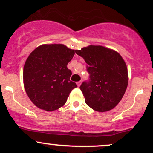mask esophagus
Instances as JSON below:
<instances>
[{
	"instance_id": "obj_1",
	"label": "esophagus",
	"mask_w": 153,
	"mask_h": 153,
	"mask_svg": "<svg viewBox=\"0 0 153 153\" xmlns=\"http://www.w3.org/2000/svg\"><path fill=\"white\" fill-rule=\"evenodd\" d=\"M80 84H81V81H78V82H77V85H78V87L80 86Z\"/></svg>"
}]
</instances>
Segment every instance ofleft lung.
Masks as SVG:
<instances>
[{"label": "left lung", "mask_w": 153, "mask_h": 153, "mask_svg": "<svg viewBox=\"0 0 153 153\" xmlns=\"http://www.w3.org/2000/svg\"><path fill=\"white\" fill-rule=\"evenodd\" d=\"M75 52L87 63L89 78L80 86L86 104L99 112L114 108L122 100L128 85L127 68L120 54L104 47L94 45Z\"/></svg>", "instance_id": "8db88e82"}]
</instances>
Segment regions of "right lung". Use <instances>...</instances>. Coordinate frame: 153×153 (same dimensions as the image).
<instances>
[{
    "label": "right lung",
    "mask_w": 153,
    "mask_h": 153,
    "mask_svg": "<svg viewBox=\"0 0 153 153\" xmlns=\"http://www.w3.org/2000/svg\"><path fill=\"white\" fill-rule=\"evenodd\" d=\"M75 50L63 45H43L29 54L24 68L25 91L36 106L52 111L66 103L76 83L68 68Z\"/></svg>",
    "instance_id": "add662e5"
}]
</instances>
